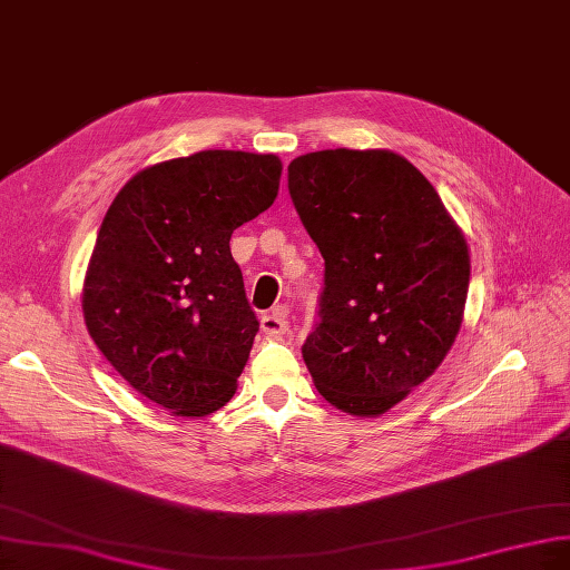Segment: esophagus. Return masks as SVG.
Returning a JSON list of instances; mask_svg holds the SVG:
<instances>
[{
	"instance_id": "esophagus-1",
	"label": "esophagus",
	"mask_w": 570,
	"mask_h": 570,
	"mask_svg": "<svg viewBox=\"0 0 570 570\" xmlns=\"http://www.w3.org/2000/svg\"><path fill=\"white\" fill-rule=\"evenodd\" d=\"M261 328L269 335H282L288 331V307L279 305L261 317Z\"/></svg>"
}]
</instances>
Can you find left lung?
I'll return each mask as SVG.
<instances>
[{
	"instance_id": "left-lung-1",
	"label": "left lung",
	"mask_w": 570,
	"mask_h": 570,
	"mask_svg": "<svg viewBox=\"0 0 570 570\" xmlns=\"http://www.w3.org/2000/svg\"><path fill=\"white\" fill-rule=\"evenodd\" d=\"M288 193L324 256L303 360L328 404L381 415L444 362L465 312L470 250L436 189L390 150L288 164Z\"/></svg>"
}]
</instances>
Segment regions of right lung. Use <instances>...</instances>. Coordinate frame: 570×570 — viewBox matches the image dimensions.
Instances as JSON below:
<instances>
[{
  "label": "right lung",
  "mask_w": 570,
  "mask_h": 570,
  "mask_svg": "<svg viewBox=\"0 0 570 570\" xmlns=\"http://www.w3.org/2000/svg\"><path fill=\"white\" fill-rule=\"evenodd\" d=\"M274 155L204 150L142 168L98 229L81 309L89 335L138 394L208 415L237 390L256 312L229 237L272 206Z\"/></svg>",
  "instance_id": "1"
}]
</instances>
